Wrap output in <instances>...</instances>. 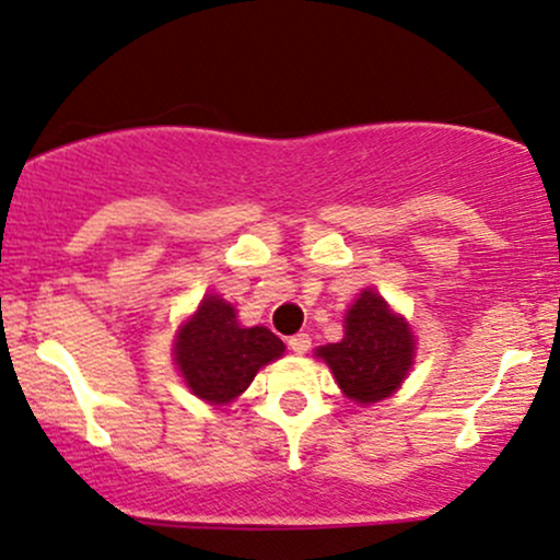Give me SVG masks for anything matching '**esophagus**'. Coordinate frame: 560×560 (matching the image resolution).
Returning <instances> with one entry per match:
<instances>
[{
    "instance_id": "1",
    "label": "esophagus",
    "mask_w": 560,
    "mask_h": 560,
    "mask_svg": "<svg viewBox=\"0 0 560 560\" xmlns=\"http://www.w3.org/2000/svg\"><path fill=\"white\" fill-rule=\"evenodd\" d=\"M288 347H291V352L304 354V352L312 347L310 334H296V336H291V339H288Z\"/></svg>"
}]
</instances>
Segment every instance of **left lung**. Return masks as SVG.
I'll use <instances>...</instances> for the list:
<instances>
[{
	"mask_svg": "<svg viewBox=\"0 0 560 560\" xmlns=\"http://www.w3.org/2000/svg\"><path fill=\"white\" fill-rule=\"evenodd\" d=\"M317 354L330 365L347 398L376 402L406 378L413 363V336L378 293L363 291L347 312L345 339L320 347Z\"/></svg>",
	"mask_w": 560,
	"mask_h": 560,
	"instance_id": "8db88e82",
	"label": "left lung"
}]
</instances>
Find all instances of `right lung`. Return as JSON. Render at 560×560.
<instances>
[{
  "label": "right lung",
  "instance_id": "right-lung-1",
  "mask_svg": "<svg viewBox=\"0 0 560 560\" xmlns=\"http://www.w3.org/2000/svg\"><path fill=\"white\" fill-rule=\"evenodd\" d=\"M176 365L197 398L230 402L248 389L256 371L280 358L285 345L269 328H243L224 299H202L176 339Z\"/></svg>",
  "mask_w": 560,
  "mask_h": 560
}]
</instances>
